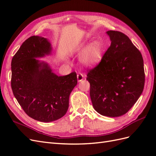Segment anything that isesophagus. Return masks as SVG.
<instances>
[{"label":"esophagus","instance_id":"1","mask_svg":"<svg viewBox=\"0 0 156 156\" xmlns=\"http://www.w3.org/2000/svg\"><path fill=\"white\" fill-rule=\"evenodd\" d=\"M77 81L79 82H80V81H83L84 76V75L83 73H78L77 75Z\"/></svg>","mask_w":156,"mask_h":156}]
</instances>
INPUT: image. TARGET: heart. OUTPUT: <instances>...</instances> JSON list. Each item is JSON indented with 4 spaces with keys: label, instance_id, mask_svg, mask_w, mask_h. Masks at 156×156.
Listing matches in <instances>:
<instances>
[{
    "label": "heart",
    "instance_id": "1",
    "mask_svg": "<svg viewBox=\"0 0 156 156\" xmlns=\"http://www.w3.org/2000/svg\"><path fill=\"white\" fill-rule=\"evenodd\" d=\"M86 44L82 43L77 45L73 49L74 53H79L84 49ZM103 48L100 42L94 41L84 49L80 56V62L85 67L91 68L100 62L102 58Z\"/></svg>",
    "mask_w": 156,
    "mask_h": 156
}]
</instances>
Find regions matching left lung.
<instances>
[{
	"label": "left lung",
	"mask_w": 156,
	"mask_h": 156,
	"mask_svg": "<svg viewBox=\"0 0 156 156\" xmlns=\"http://www.w3.org/2000/svg\"><path fill=\"white\" fill-rule=\"evenodd\" d=\"M111 44L96 66L89 70L90 96L98 113L125 115L138 100L145 81L142 55L124 33L108 30Z\"/></svg>",
	"instance_id": "obj_1"
}]
</instances>
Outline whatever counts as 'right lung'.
<instances>
[{
    "instance_id": "1",
    "label": "right lung",
    "mask_w": 156,
    "mask_h": 156,
    "mask_svg": "<svg viewBox=\"0 0 156 156\" xmlns=\"http://www.w3.org/2000/svg\"><path fill=\"white\" fill-rule=\"evenodd\" d=\"M51 51L48 39L33 36L23 42L11 64L14 96L28 116L42 122L66 115L70 93L77 84L75 72L58 76L48 63L37 59L50 55Z\"/></svg>"
}]
</instances>
